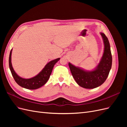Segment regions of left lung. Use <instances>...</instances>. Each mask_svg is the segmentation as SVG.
<instances>
[{
  "instance_id": "8db88e82",
  "label": "left lung",
  "mask_w": 127,
  "mask_h": 127,
  "mask_svg": "<svg viewBox=\"0 0 127 127\" xmlns=\"http://www.w3.org/2000/svg\"><path fill=\"white\" fill-rule=\"evenodd\" d=\"M100 34L103 38L104 49L101 59L95 69L87 71L68 63L72 77L76 83L80 86L87 89L97 87L104 83L112 67V58L109 41L104 34Z\"/></svg>"
}]
</instances>
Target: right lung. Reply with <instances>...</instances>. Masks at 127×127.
Listing matches in <instances>:
<instances>
[{
    "label": "right lung",
    "mask_w": 127,
    "mask_h": 127,
    "mask_svg": "<svg viewBox=\"0 0 127 127\" xmlns=\"http://www.w3.org/2000/svg\"><path fill=\"white\" fill-rule=\"evenodd\" d=\"M11 52H12V49L10 52L9 57V67L11 74L18 85L29 90H36L43 86L49 80L55 64L60 60L59 58L50 61L36 76L32 78L25 79L21 77L14 71L11 61Z\"/></svg>",
    "instance_id": "1"
}]
</instances>
